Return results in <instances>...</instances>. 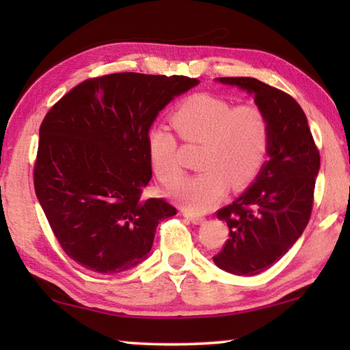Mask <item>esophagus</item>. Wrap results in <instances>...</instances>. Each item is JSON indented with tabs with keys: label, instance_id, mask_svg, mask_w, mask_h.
I'll return each mask as SVG.
<instances>
[{
	"label": "esophagus",
	"instance_id": "obj_1",
	"mask_svg": "<svg viewBox=\"0 0 350 350\" xmlns=\"http://www.w3.org/2000/svg\"><path fill=\"white\" fill-rule=\"evenodd\" d=\"M182 215L185 216L187 219H189V221H191L193 224H200V222H204V221H205V217H204V216H199V215H196V213L188 211V210H183V211H182Z\"/></svg>",
	"mask_w": 350,
	"mask_h": 350
}]
</instances>
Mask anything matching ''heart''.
I'll use <instances>...</instances> for the list:
<instances>
[{
	"label": "heart",
	"instance_id": "heart-1",
	"mask_svg": "<svg viewBox=\"0 0 350 350\" xmlns=\"http://www.w3.org/2000/svg\"><path fill=\"white\" fill-rule=\"evenodd\" d=\"M171 123L187 145H200L198 168L202 173L173 191L177 202L191 211H205L224 198L230 185L241 189L264 167L270 148V122L253 105L236 106L213 94H194L177 106ZM148 156L165 187L183 177L179 140L165 126H152L146 135Z\"/></svg>",
	"mask_w": 350,
	"mask_h": 350
}]
</instances>
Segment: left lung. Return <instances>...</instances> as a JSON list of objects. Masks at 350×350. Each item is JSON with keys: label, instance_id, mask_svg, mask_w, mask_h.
<instances>
[{"label": "left lung", "instance_id": "obj_1", "mask_svg": "<svg viewBox=\"0 0 350 350\" xmlns=\"http://www.w3.org/2000/svg\"><path fill=\"white\" fill-rule=\"evenodd\" d=\"M217 80L253 94L270 122V161L242 196L216 211L230 232L213 260L230 273L253 276L278 262L309 224L319 151L304 111L287 92L250 77Z\"/></svg>", "mask_w": 350, "mask_h": 350}]
</instances>
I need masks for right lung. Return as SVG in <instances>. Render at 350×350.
<instances>
[{
	"label": "right lung",
	"mask_w": 350,
	"mask_h": 350,
	"mask_svg": "<svg viewBox=\"0 0 350 350\" xmlns=\"http://www.w3.org/2000/svg\"><path fill=\"white\" fill-rule=\"evenodd\" d=\"M198 79L117 72L81 81L40 126L33 187L64 253L97 273L131 269L150 253L161 221L177 210L142 199L151 180L146 135Z\"/></svg>",
	"instance_id": "obj_1"
}]
</instances>
